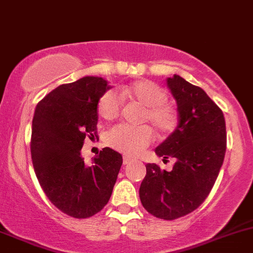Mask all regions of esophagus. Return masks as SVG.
<instances>
[{
	"label": "esophagus",
	"mask_w": 253,
	"mask_h": 253,
	"mask_svg": "<svg viewBox=\"0 0 253 253\" xmlns=\"http://www.w3.org/2000/svg\"><path fill=\"white\" fill-rule=\"evenodd\" d=\"M132 160H134V159H132L131 157H129V156H124V157H123V164H124V165L129 164V163H131Z\"/></svg>",
	"instance_id": "34e87169"
}]
</instances>
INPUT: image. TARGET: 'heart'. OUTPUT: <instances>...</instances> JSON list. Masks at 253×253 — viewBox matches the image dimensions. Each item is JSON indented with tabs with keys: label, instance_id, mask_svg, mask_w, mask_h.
Returning a JSON list of instances; mask_svg holds the SVG:
<instances>
[{
	"label": "heart",
	"instance_id": "heart-1",
	"mask_svg": "<svg viewBox=\"0 0 253 253\" xmlns=\"http://www.w3.org/2000/svg\"><path fill=\"white\" fill-rule=\"evenodd\" d=\"M119 94L123 99L137 101L145 106L141 121L151 122L160 134H170L177 126V110L167 101V90L158 83L149 80L137 81L119 89ZM122 107L123 102L115 90L105 91L97 101V113L106 121H112L119 117ZM152 141L153 131L148 126H132L118 124L107 134V142L111 147L130 156L140 153Z\"/></svg>",
	"mask_w": 253,
	"mask_h": 253
}]
</instances>
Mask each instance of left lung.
<instances>
[{
    "label": "left lung",
    "mask_w": 253,
    "mask_h": 253,
    "mask_svg": "<svg viewBox=\"0 0 253 253\" xmlns=\"http://www.w3.org/2000/svg\"><path fill=\"white\" fill-rule=\"evenodd\" d=\"M168 85L177 102L178 126L156 153L176 163L171 171L146 164L140 199L149 213L171 221L208 198L223 164L227 132L223 112L200 86L177 75L168 78Z\"/></svg>",
    "instance_id": "8db88e82"
}]
</instances>
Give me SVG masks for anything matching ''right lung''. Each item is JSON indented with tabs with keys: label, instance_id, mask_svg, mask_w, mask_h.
Returning a JSON list of instances; mask_svg holds the SVG:
<instances>
[{
	"label": "right lung",
	"instance_id": "add662e5",
	"mask_svg": "<svg viewBox=\"0 0 253 253\" xmlns=\"http://www.w3.org/2000/svg\"><path fill=\"white\" fill-rule=\"evenodd\" d=\"M110 86L101 77L61 84L37 104L32 119L31 158L48 199L61 212L88 218L110 200L122 156L105 147L85 167L81 149L97 137V101Z\"/></svg>",
	"mask_w": 253,
	"mask_h": 253
}]
</instances>
